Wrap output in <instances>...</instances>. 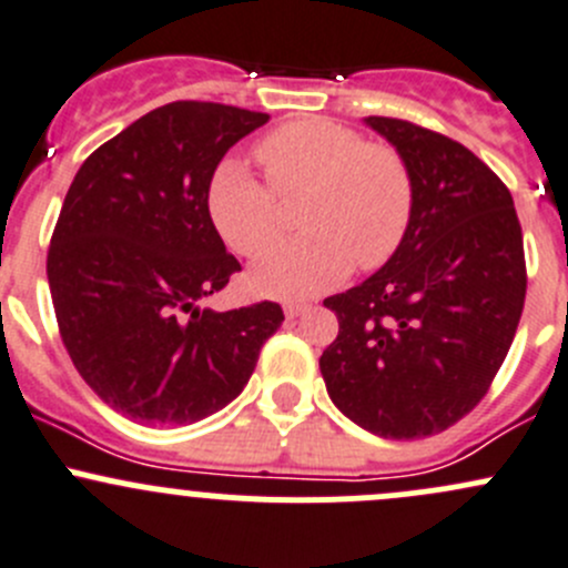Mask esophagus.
I'll return each mask as SVG.
<instances>
[{"mask_svg":"<svg viewBox=\"0 0 568 568\" xmlns=\"http://www.w3.org/2000/svg\"><path fill=\"white\" fill-rule=\"evenodd\" d=\"M283 311H285V318H296V316H302V313L307 311V305H302V302H288Z\"/></svg>","mask_w":568,"mask_h":568,"instance_id":"1","label":"esophagus"}]
</instances>
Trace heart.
<instances>
[{"instance_id":"heart-1","label":"heart","mask_w":568,"mask_h":568,"mask_svg":"<svg viewBox=\"0 0 568 568\" xmlns=\"http://www.w3.org/2000/svg\"><path fill=\"white\" fill-rule=\"evenodd\" d=\"M277 197L305 194V236L255 261L250 288L272 300H311L363 268L387 263L404 244L415 211V183L398 151L368 145L359 131L326 118H300L255 145ZM236 159L209 183V216L239 255H257L277 236V200Z\"/></svg>"}]
</instances>
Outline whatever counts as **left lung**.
<instances>
[{
	"label": "left lung",
	"instance_id": "obj_1",
	"mask_svg": "<svg viewBox=\"0 0 568 568\" xmlns=\"http://www.w3.org/2000/svg\"><path fill=\"white\" fill-rule=\"evenodd\" d=\"M415 183L398 252L326 296L337 337L321 354L332 404L376 437L420 439L462 420L500 371L525 305L511 192L473 151L415 123L365 118Z\"/></svg>",
	"mask_w": 568,
	"mask_h": 568
}]
</instances>
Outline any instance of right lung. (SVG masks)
Listing matches in <instances>:
<instances>
[{
    "instance_id": "add662e5",
    "label": "right lung",
    "mask_w": 568,
    "mask_h": 568,
    "mask_svg": "<svg viewBox=\"0 0 568 568\" xmlns=\"http://www.w3.org/2000/svg\"><path fill=\"white\" fill-rule=\"evenodd\" d=\"M250 109L173 101L79 168L51 236L49 288L62 343L95 395L142 426L225 409L283 324L274 302L214 313L197 300L242 272L209 216V183Z\"/></svg>"
}]
</instances>
